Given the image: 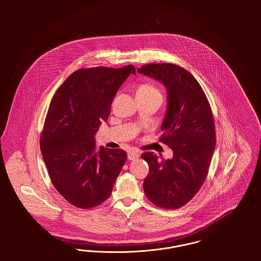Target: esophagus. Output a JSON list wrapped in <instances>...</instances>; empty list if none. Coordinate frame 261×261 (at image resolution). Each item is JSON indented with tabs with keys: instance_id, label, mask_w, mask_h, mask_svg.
<instances>
[{
	"instance_id": "1",
	"label": "esophagus",
	"mask_w": 261,
	"mask_h": 261,
	"mask_svg": "<svg viewBox=\"0 0 261 261\" xmlns=\"http://www.w3.org/2000/svg\"><path fill=\"white\" fill-rule=\"evenodd\" d=\"M140 153L136 151V150H131L128 152V160L130 161H135L137 159H139Z\"/></svg>"
}]
</instances>
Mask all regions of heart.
<instances>
[{"instance_id":"1","label":"heart","mask_w":261,"mask_h":261,"mask_svg":"<svg viewBox=\"0 0 261 261\" xmlns=\"http://www.w3.org/2000/svg\"><path fill=\"white\" fill-rule=\"evenodd\" d=\"M137 93H141V94H160L161 92L156 87H154L151 84H143L140 87L138 88Z\"/></svg>"}]
</instances>
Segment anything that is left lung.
<instances>
[{"mask_svg":"<svg viewBox=\"0 0 261 261\" xmlns=\"http://www.w3.org/2000/svg\"><path fill=\"white\" fill-rule=\"evenodd\" d=\"M162 82L167 89L168 106L161 141L173 150L171 160H158L147 151L149 164L144 181L148 199L156 206H184L202 186L215 148V124L211 105L196 78L173 63H149L138 69Z\"/></svg>","mask_w":261,"mask_h":261,"instance_id":"left-lung-1","label":"left lung"}]
</instances>
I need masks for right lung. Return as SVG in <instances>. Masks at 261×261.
<instances>
[{
    "instance_id": "right-lung-1",
    "label": "right lung",
    "mask_w": 261,
    "mask_h": 261,
    "mask_svg": "<svg viewBox=\"0 0 261 261\" xmlns=\"http://www.w3.org/2000/svg\"><path fill=\"white\" fill-rule=\"evenodd\" d=\"M131 73L135 74L132 64L80 68L50 100L40 149L53 185L78 208H92L108 199L126 162L123 149L97 150L94 137Z\"/></svg>"
}]
</instances>
